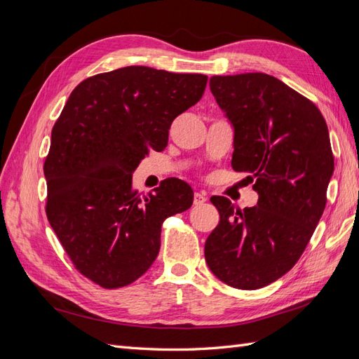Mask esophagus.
Masks as SVG:
<instances>
[{
	"mask_svg": "<svg viewBox=\"0 0 359 359\" xmlns=\"http://www.w3.org/2000/svg\"><path fill=\"white\" fill-rule=\"evenodd\" d=\"M206 201H208V198H206L205 193H202V191H196V193H194V198H193L194 205H202V203H205Z\"/></svg>",
	"mask_w": 359,
	"mask_h": 359,
	"instance_id": "34e87169",
	"label": "esophagus"
}]
</instances>
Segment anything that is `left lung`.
<instances>
[{"instance_id":"obj_1","label":"left lung","mask_w":359,"mask_h":359,"mask_svg":"<svg viewBox=\"0 0 359 359\" xmlns=\"http://www.w3.org/2000/svg\"><path fill=\"white\" fill-rule=\"evenodd\" d=\"M210 88L235 127L232 168L252 173L257 205L212 196L220 222L206 238L212 274L255 290L285 276L306 250L327 205L334 156L318 106L265 73L212 76Z\"/></svg>"}]
</instances>
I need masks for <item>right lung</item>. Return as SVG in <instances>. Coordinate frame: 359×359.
Masks as SVG:
<instances>
[{"label": "right lung", "instance_id": "right-lung-1", "mask_svg": "<svg viewBox=\"0 0 359 359\" xmlns=\"http://www.w3.org/2000/svg\"><path fill=\"white\" fill-rule=\"evenodd\" d=\"M208 76L130 66L82 81L52 128L45 160L46 215L74 268L104 289L133 283L153 265L161 224L189 210L193 190L168 178L147 196L132 173L163 151L178 115Z\"/></svg>", "mask_w": 359, "mask_h": 359}]
</instances>
